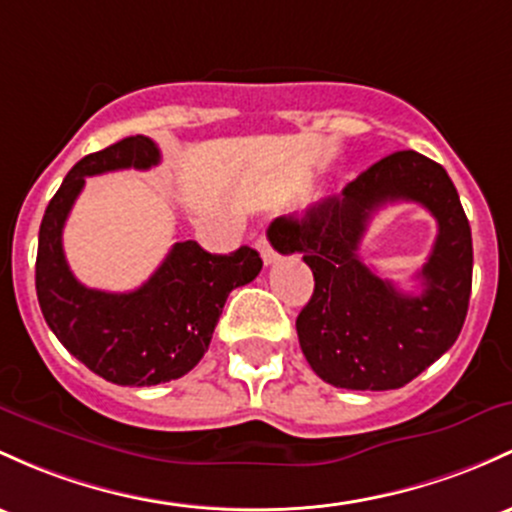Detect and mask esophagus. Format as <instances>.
<instances>
[{"label":"esophagus","instance_id":"obj_1","mask_svg":"<svg viewBox=\"0 0 512 512\" xmlns=\"http://www.w3.org/2000/svg\"><path fill=\"white\" fill-rule=\"evenodd\" d=\"M257 250H260L262 260H265V265H274L277 262V250H274L272 243L267 240V235H262L260 240H257Z\"/></svg>","mask_w":512,"mask_h":512}]
</instances>
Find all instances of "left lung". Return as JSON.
<instances>
[{
    "mask_svg": "<svg viewBox=\"0 0 512 512\" xmlns=\"http://www.w3.org/2000/svg\"><path fill=\"white\" fill-rule=\"evenodd\" d=\"M393 200L425 205L438 238L406 295L361 262L356 250L368 218ZM274 247L301 252L316 289L296 318L306 362L338 389L389 391L440 359L462 333L471 296V228L445 167L415 150L374 162L340 196H328L301 218H277Z\"/></svg>",
    "mask_w": 512,
    "mask_h": 512,
    "instance_id": "obj_1",
    "label": "left lung"
}]
</instances>
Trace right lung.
Instances as JSON below:
<instances>
[{"mask_svg":"<svg viewBox=\"0 0 512 512\" xmlns=\"http://www.w3.org/2000/svg\"><path fill=\"white\" fill-rule=\"evenodd\" d=\"M157 162L160 150L145 136L82 157L50 199L38 230L36 294L48 328L84 367L119 386H155L192 372L209 350L230 291L262 269L257 250L247 245L211 255L182 240L148 282L126 294L77 282L65 260L63 228L84 179L128 167L150 170Z\"/></svg>","mask_w":512,"mask_h":512,"instance_id":"1","label":"right lung"}]
</instances>
